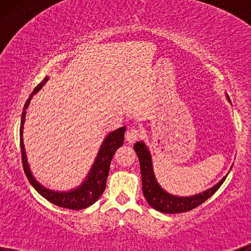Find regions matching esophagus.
Instances as JSON below:
<instances>
[{
	"instance_id": "obj_1",
	"label": "esophagus",
	"mask_w": 251,
	"mask_h": 251,
	"mask_svg": "<svg viewBox=\"0 0 251 251\" xmlns=\"http://www.w3.org/2000/svg\"><path fill=\"white\" fill-rule=\"evenodd\" d=\"M140 137H142V132L138 128H130L128 131L126 132V139L128 140L129 143H133L136 140H138Z\"/></svg>"
}]
</instances>
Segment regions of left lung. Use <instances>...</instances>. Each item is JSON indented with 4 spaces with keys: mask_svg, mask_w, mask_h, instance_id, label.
I'll use <instances>...</instances> for the list:
<instances>
[{
    "mask_svg": "<svg viewBox=\"0 0 251 251\" xmlns=\"http://www.w3.org/2000/svg\"><path fill=\"white\" fill-rule=\"evenodd\" d=\"M133 149L139 159L144 197L151 207L163 214H179V212H186L197 208L198 205L208 200L211 195H214L227 177L225 176L221 181L202 193L192 195V197H176V195L167 193L156 181L152 166V156L145 144L137 142L133 145Z\"/></svg>",
    "mask_w": 251,
    "mask_h": 251,
    "instance_id": "1",
    "label": "left lung"
}]
</instances>
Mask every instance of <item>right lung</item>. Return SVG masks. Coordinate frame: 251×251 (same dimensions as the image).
Segmentation results:
<instances>
[{
    "label": "right lung",
    "instance_id": "right-lung-1",
    "mask_svg": "<svg viewBox=\"0 0 251 251\" xmlns=\"http://www.w3.org/2000/svg\"><path fill=\"white\" fill-rule=\"evenodd\" d=\"M48 78L49 77H46L40 84H37V87L34 89V91L30 94L29 98L27 99L26 104L24 106L22 122H20V151H22L24 171H25L27 179L29 180L32 186L35 188L44 199H47L48 201L51 202V203L56 204L58 207L61 208L80 210V209L88 208L89 205L94 204L95 202L100 198L102 192L105 191L106 180H107L109 173V164H111V161L113 159L115 151L123 145L126 126H121V128L116 129L115 131H112L107 137H106L104 143L101 144V147L100 150H99L98 155L96 157V161L94 166L91 168L90 173H89L83 183H82L77 188H74V190L68 192H54L42 186V185L34 178L29 170L28 163H27L26 152L25 147H24L23 140V129L26 118V109L28 108L30 99H32L33 95H35L36 92L43 87L44 83L48 81Z\"/></svg>",
    "mask_w": 251,
    "mask_h": 251
}]
</instances>
